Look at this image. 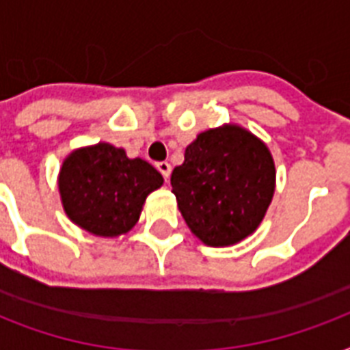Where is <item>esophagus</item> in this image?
Here are the masks:
<instances>
[{
	"label": "esophagus",
	"instance_id": "1",
	"mask_svg": "<svg viewBox=\"0 0 350 350\" xmlns=\"http://www.w3.org/2000/svg\"><path fill=\"white\" fill-rule=\"evenodd\" d=\"M156 169L161 172V176H163L165 180H169L170 176V170H172V167H170V163H167V161H159L158 165H156Z\"/></svg>",
	"mask_w": 350,
	"mask_h": 350
}]
</instances>
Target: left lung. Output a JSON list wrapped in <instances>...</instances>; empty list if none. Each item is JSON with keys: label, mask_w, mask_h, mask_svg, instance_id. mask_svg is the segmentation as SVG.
<instances>
[{"label": "left lung", "mask_w": 350, "mask_h": 350, "mask_svg": "<svg viewBox=\"0 0 350 350\" xmlns=\"http://www.w3.org/2000/svg\"><path fill=\"white\" fill-rule=\"evenodd\" d=\"M276 170L269 148L241 126L202 132L185 148L170 185L192 232L211 247L256 230L271 205Z\"/></svg>", "instance_id": "left-lung-1"}]
</instances>
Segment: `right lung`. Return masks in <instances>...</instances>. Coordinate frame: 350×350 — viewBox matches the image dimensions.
I'll return each instance as SVG.
<instances>
[{
    "label": "right lung",
    "instance_id": "obj_1",
    "mask_svg": "<svg viewBox=\"0 0 350 350\" xmlns=\"http://www.w3.org/2000/svg\"><path fill=\"white\" fill-rule=\"evenodd\" d=\"M163 178L143 159H129L109 143L76 150L63 161L59 194L74 224L96 236L114 238L139 219L145 198Z\"/></svg>",
    "mask_w": 350,
    "mask_h": 350
}]
</instances>
